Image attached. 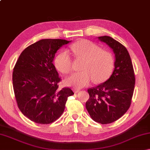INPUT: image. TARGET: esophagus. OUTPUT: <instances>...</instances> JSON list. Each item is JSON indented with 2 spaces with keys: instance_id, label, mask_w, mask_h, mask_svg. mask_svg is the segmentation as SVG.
<instances>
[{
  "instance_id": "34e87169",
  "label": "esophagus",
  "mask_w": 150,
  "mask_h": 150,
  "mask_svg": "<svg viewBox=\"0 0 150 150\" xmlns=\"http://www.w3.org/2000/svg\"><path fill=\"white\" fill-rule=\"evenodd\" d=\"M73 90V91H74L75 93L79 92V91H80V89H79V88H74Z\"/></svg>"
}]
</instances>
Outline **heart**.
<instances>
[{
  "label": "heart",
  "mask_w": 150,
  "mask_h": 150,
  "mask_svg": "<svg viewBox=\"0 0 150 150\" xmlns=\"http://www.w3.org/2000/svg\"><path fill=\"white\" fill-rule=\"evenodd\" d=\"M71 50L77 58L85 60L81 67L83 71L75 73L66 79V84L80 88L94 83H101L107 81L113 73L115 65V57L108 51L102 50L93 42L86 40L76 42L71 45ZM55 65L63 74L71 72L73 60L69 52H60L55 59Z\"/></svg>",
  "instance_id": "heart-1"
}]
</instances>
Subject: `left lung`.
<instances>
[{
    "label": "left lung",
    "instance_id": "left-lung-1",
    "mask_svg": "<svg viewBox=\"0 0 150 150\" xmlns=\"http://www.w3.org/2000/svg\"><path fill=\"white\" fill-rule=\"evenodd\" d=\"M98 39L113 50L115 67L106 82L88 88L89 98L85 105L93 120L107 124L117 120L130 108L135 75L130 55L122 44L107 35L98 37Z\"/></svg>",
    "mask_w": 150,
    "mask_h": 150
}]
</instances>
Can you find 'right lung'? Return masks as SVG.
<instances>
[{
	"mask_svg": "<svg viewBox=\"0 0 150 150\" xmlns=\"http://www.w3.org/2000/svg\"><path fill=\"white\" fill-rule=\"evenodd\" d=\"M69 41L44 39L27 47L18 59L12 73L15 98L20 110L35 123L48 124L59 118L67 98L73 92L61 89L62 79L53 60L61 47Z\"/></svg>",
	"mask_w": 150,
	"mask_h": 150,
	"instance_id": "1",
	"label": "right lung"
}]
</instances>
